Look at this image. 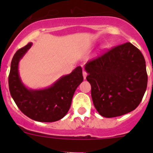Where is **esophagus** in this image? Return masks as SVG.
<instances>
[{
    "mask_svg": "<svg viewBox=\"0 0 153 153\" xmlns=\"http://www.w3.org/2000/svg\"><path fill=\"white\" fill-rule=\"evenodd\" d=\"M86 75H87V73H86V71H85V70H83V76H84V79H86Z\"/></svg>",
    "mask_w": 153,
    "mask_h": 153,
    "instance_id": "34e87169",
    "label": "esophagus"
}]
</instances>
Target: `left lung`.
<instances>
[{
  "label": "left lung",
  "mask_w": 153,
  "mask_h": 153,
  "mask_svg": "<svg viewBox=\"0 0 153 153\" xmlns=\"http://www.w3.org/2000/svg\"><path fill=\"white\" fill-rule=\"evenodd\" d=\"M84 69L93 104L101 115L121 116L139 105L148 78L142 53L131 43L117 46L88 61Z\"/></svg>",
  "instance_id": "1"
}]
</instances>
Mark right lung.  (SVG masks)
I'll list each match as a JSON object with an SVG mask.
<instances>
[{"label":"right lung","mask_w":153,"mask_h":153,"mask_svg":"<svg viewBox=\"0 0 153 153\" xmlns=\"http://www.w3.org/2000/svg\"><path fill=\"white\" fill-rule=\"evenodd\" d=\"M32 45L29 43L18 49L12 58L9 75L11 96L20 110L31 119L40 122L57 121L67 115L75 89L84 80L82 68L76 67L45 89H28L21 81L18 65Z\"/></svg>","instance_id":"right-lung-1"}]
</instances>
